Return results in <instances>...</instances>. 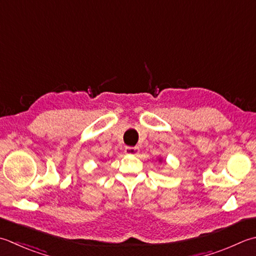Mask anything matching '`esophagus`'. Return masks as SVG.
I'll return each instance as SVG.
<instances>
[{
  "instance_id": "esophagus-1",
  "label": "esophagus",
  "mask_w": 256,
  "mask_h": 256,
  "mask_svg": "<svg viewBox=\"0 0 256 256\" xmlns=\"http://www.w3.org/2000/svg\"><path fill=\"white\" fill-rule=\"evenodd\" d=\"M124 152L130 155H136L138 153V148H132V146H126L124 150Z\"/></svg>"
}]
</instances>
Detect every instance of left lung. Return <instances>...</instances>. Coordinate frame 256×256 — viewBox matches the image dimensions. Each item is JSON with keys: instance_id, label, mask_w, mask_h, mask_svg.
<instances>
[{"instance_id": "1", "label": "left lung", "mask_w": 256, "mask_h": 256, "mask_svg": "<svg viewBox=\"0 0 256 256\" xmlns=\"http://www.w3.org/2000/svg\"><path fill=\"white\" fill-rule=\"evenodd\" d=\"M160 161H162V160H160Z\"/></svg>"}]
</instances>
